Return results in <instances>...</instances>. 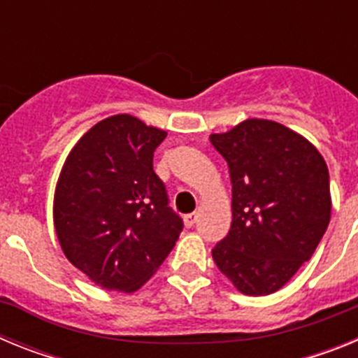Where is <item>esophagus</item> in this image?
<instances>
[{"label":"esophagus","instance_id":"34e87169","mask_svg":"<svg viewBox=\"0 0 358 358\" xmlns=\"http://www.w3.org/2000/svg\"><path fill=\"white\" fill-rule=\"evenodd\" d=\"M195 220H197V215H195V213L186 215V217H185V224H186V227H192V226H194Z\"/></svg>","mask_w":358,"mask_h":358}]
</instances>
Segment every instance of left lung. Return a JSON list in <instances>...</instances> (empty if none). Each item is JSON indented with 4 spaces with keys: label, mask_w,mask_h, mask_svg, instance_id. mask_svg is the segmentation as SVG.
<instances>
[{
    "label": "left lung",
    "mask_w": 358,
    "mask_h": 358,
    "mask_svg": "<svg viewBox=\"0 0 358 358\" xmlns=\"http://www.w3.org/2000/svg\"><path fill=\"white\" fill-rule=\"evenodd\" d=\"M210 141L229 166L233 222L211 251L245 296H267L314 255L331 213L330 176L317 148L271 120L249 118Z\"/></svg>",
    "instance_id": "8db88e82"
}]
</instances>
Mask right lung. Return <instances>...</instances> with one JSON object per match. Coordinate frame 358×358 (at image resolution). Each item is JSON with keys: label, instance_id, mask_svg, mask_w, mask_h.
Instances as JSON below:
<instances>
[{"label": "right lung", "instance_id": "1", "mask_svg": "<svg viewBox=\"0 0 358 358\" xmlns=\"http://www.w3.org/2000/svg\"><path fill=\"white\" fill-rule=\"evenodd\" d=\"M164 138L136 116L115 115L66 157L53 199L57 238L66 258L102 289H140L182 231L152 166Z\"/></svg>", "mask_w": 358, "mask_h": 358}]
</instances>
